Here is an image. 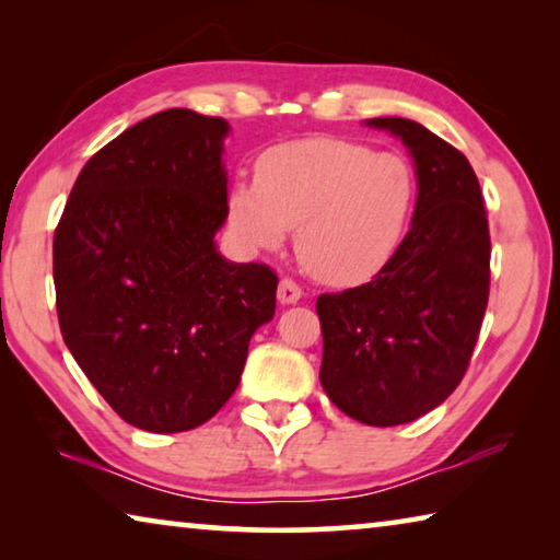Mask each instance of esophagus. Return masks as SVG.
<instances>
[{
  "mask_svg": "<svg viewBox=\"0 0 560 560\" xmlns=\"http://www.w3.org/2000/svg\"><path fill=\"white\" fill-rule=\"evenodd\" d=\"M277 299H279L281 306H291V303H299L301 301V287L291 279H281L279 289H277Z\"/></svg>",
  "mask_w": 560,
  "mask_h": 560,
  "instance_id": "34e87169",
  "label": "esophagus"
}]
</instances>
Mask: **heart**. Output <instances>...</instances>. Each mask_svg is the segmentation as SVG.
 I'll return each instance as SVG.
<instances>
[{
    "mask_svg": "<svg viewBox=\"0 0 560 560\" xmlns=\"http://www.w3.org/2000/svg\"><path fill=\"white\" fill-rule=\"evenodd\" d=\"M405 160L340 138H303L269 148L257 179L226 192V222L246 252H271L293 230V249L311 277L353 287L393 257L412 210Z\"/></svg>",
    "mask_w": 560,
    "mask_h": 560,
    "instance_id": "heart-1",
    "label": "heart"
}]
</instances>
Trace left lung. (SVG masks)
<instances>
[{
  "label": "left lung",
  "mask_w": 560,
  "mask_h": 560,
  "mask_svg": "<svg viewBox=\"0 0 560 560\" xmlns=\"http://www.w3.org/2000/svg\"><path fill=\"white\" fill-rule=\"evenodd\" d=\"M412 158L410 232L373 281L316 301L320 385L338 410L373 424L412 422L467 371L489 301V222L469 160L407 118H371Z\"/></svg>",
  "instance_id": "8db88e82"
}]
</instances>
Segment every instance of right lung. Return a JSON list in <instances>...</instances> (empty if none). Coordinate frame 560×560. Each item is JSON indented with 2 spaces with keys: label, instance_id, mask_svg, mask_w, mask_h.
Here are the masks:
<instances>
[{
  "label": "right lung",
  "instance_id": "obj_1",
  "mask_svg": "<svg viewBox=\"0 0 560 560\" xmlns=\"http://www.w3.org/2000/svg\"><path fill=\"white\" fill-rule=\"evenodd\" d=\"M230 122L160 110L98 150L54 234L63 343L132 428H200L240 385L277 273L222 257Z\"/></svg>",
  "mask_w": 560,
  "mask_h": 560
}]
</instances>
